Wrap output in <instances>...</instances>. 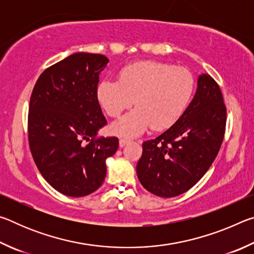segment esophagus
Returning a JSON list of instances; mask_svg holds the SVG:
<instances>
[{
  "instance_id": "1",
  "label": "esophagus",
  "mask_w": 254,
  "mask_h": 254,
  "mask_svg": "<svg viewBox=\"0 0 254 254\" xmlns=\"http://www.w3.org/2000/svg\"><path fill=\"white\" fill-rule=\"evenodd\" d=\"M128 142H130V140L126 139V137H121V139H120V147L123 148L124 145H127Z\"/></svg>"
}]
</instances>
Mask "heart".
<instances>
[{"label":"heart","instance_id":"1","mask_svg":"<svg viewBox=\"0 0 254 254\" xmlns=\"http://www.w3.org/2000/svg\"><path fill=\"white\" fill-rule=\"evenodd\" d=\"M195 79L184 67L159 62H140L123 67L119 80L103 79L97 86V100L112 118L136 105L112 124L121 136H136L148 127L161 131L178 121L191 100Z\"/></svg>","mask_w":254,"mask_h":254}]
</instances>
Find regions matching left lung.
<instances>
[{
	"label": "left lung",
	"mask_w": 254,
	"mask_h": 254,
	"mask_svg": "<svg viewBox=\"0 0 254 254\" xmlns=\"http://www.w3.org/2000/svg\"><path fill=\"white\" fill-rule=\"evenodd\" d=\"M226 107L220 86L199 75L190 104L173 127L142 143L136 175L148 191L175 197L199 182L212 166L224 139Z\"/></svg>",
	"instance_id": "8db88e82"
}]
</instances>
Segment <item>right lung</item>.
I'll list each match as a JSON object with an SVG mask.
<instances>
[{
    "instance_id": "obj_1",
    "label": "right lung",
    "mask_w": 254,
    "mask_h": 254,
    "mask_svg": "<svg viewBox=\"0 0 254 254\" xmlns=\"http://www.w3.org/2000/svg\"><path fill=\"white\" fill-rule=\"evenodd\" d=\"M105 56L76 53L42 72L30 97L28 137L33 160L47 183L70 197L101 187L105 161L119 139L97 137L106 126L97 100Z\"/></svg>"
}]
</instances>
